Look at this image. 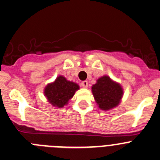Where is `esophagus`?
Returning <instances> with one entry per match:
<instances>
[{
    "label": "esophagus",
    "instance_id": "esophagus-1",
    "mask_svg": "<svg viewBox=\"0 0 160 160\" xmlns=\"http://www.w3.org/2000/svg\"><path fill=\"white\" fill-rule=\"evenodd\" d=\"M81 86H82L83 88H87L88 87V82L87 81H83L81 83Z\"/></svg>",
    "mask_w": 160,
    "mask_h": 160
}]
</instances>
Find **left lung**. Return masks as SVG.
I'll return each instance as SVG.
<instances>
[{"instance_id": "left-lung-1", "label": "left lung", "mask_w": 160, "mask_h": 160, "mask_svg": "<svg viewBox=\"0 0 160 160\" xmlns=\"http://www.w3.org/2000/svg\"><path fill=\"white\" fill-rule=\"evenodd\" d=\"M92 92L98 107L104 111L117 107L123 96L121 85L107 75L97 79V83L92 86Z\"/></svg>"}]
</instances>
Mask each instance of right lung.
<instances>
[{
    "instance_id": "right-lung-1",
    "label": "right lung",
    "mask_w": 160,
    "mask_h": 160,
    "mask_svg": "<svg viewBox=\"0 0 160 160\" xmlns=\"http://www.w3.org/2000/svg\"><path fill=\"white\" fill-rule=\"evenodd\" d=\"M79 89V86L75 82L68 81L63 76H58L53 82L47 85L44 90V94L48 101L53 106L63 108L68 104Z\"/></svg>"
}]
</instances>
